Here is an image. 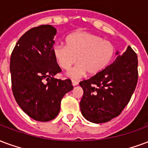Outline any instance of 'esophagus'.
I'll return each instance as SVG.
<instances>
[{"label": "esophagus", "instance_id": "34e87169", "mask_svg": "<svg viewBox=\"0 0 148 148\" xmlns=\"http://www.w3.org/2000/svg\"><path fill=\"white\" fill-rule=\"evenodd\" d=\"M72 85H74V86L78 85V82L76 81V80H72Z\"/></svg>", "mask_w": 148, "mask_h": 148}]
</instances>
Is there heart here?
<instances>
[{"instance_id":"1","label":"heart","mask_w":148,"mask_h":148,"mask_svg":"<svg viewBox=\"0 0 148 148\" xmlns=\"http://www.w3.org/2000/svg\"><path fill=\"white\" fill-rule=\"evenodd\" d=\"M66 45L57 44L52 52L56 63L65 71L79 64L70 72L72 77H79L88 72L94 75L104 70L113 60L115 47L110 41L92 33L77 31L66 38Z\"/></svg>"}]
</instances>
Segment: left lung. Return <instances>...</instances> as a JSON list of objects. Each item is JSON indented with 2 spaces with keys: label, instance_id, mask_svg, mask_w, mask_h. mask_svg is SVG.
<instances>
[{
  "label": "left lung",
  "instance_id": "left-lung-1",
  "mask_svg": "<svg viewBox=\"0 0 148 148\" xmlns=\"http://www.w3.org/2000/svg\"><path fill=\"white\" fill-rule=\"evenodd\" d=\"M137 66V55L128 46L126 51L104 70L81 82L84 93L80 108L85 119L93 123H103L119 116L135 90Z\"/></svg>",
  "mask_w": 148,
  "mask_h": 148
}]
</instances>
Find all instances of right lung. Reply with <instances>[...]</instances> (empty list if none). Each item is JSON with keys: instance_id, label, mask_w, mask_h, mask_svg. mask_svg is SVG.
<instances>
[{"instance_id": "right-lung-1", "label": "right lung", "mask_w": 148, "mask_h": 148, "mask_svg": "<svg viewBox=\"0 0 148 148\" xmlns=\"http://www.w3.org/2000/svg\"><path fill=\"white\" fill-rule=\"evenodd\" d=\"M56 32L51 25L33 27L19 38L11 55L14 97L22 110L36 121L54 119L63 96L73 89L70 79L54 78L62 71L52 52Z\"/></svg>"}]
</instances>
